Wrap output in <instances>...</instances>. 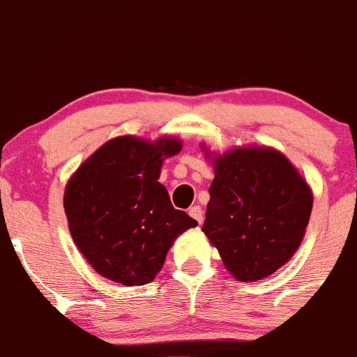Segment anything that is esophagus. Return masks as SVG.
<instances>
[{"label": "esophagus", "mask_w": 357, "mask_h": 357, "mask_svg": "<svg viewBox=\"0 0 357 357\" xmlns=\"http://www.w3.org/2000/svg\"><path fill=\"white\" fill-rule=\"evenodd\" d=\"M190 216L198 221V225L203 223V210L199 206H191L190 208Z\"/></svg>", "instance_id": "esophagus-1"}]
</instances>
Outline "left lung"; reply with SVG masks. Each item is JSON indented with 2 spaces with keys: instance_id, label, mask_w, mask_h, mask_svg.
<instances>
[{
  "instance_id": "obj_1",
  "label": "left lung",
  "mask_w": 357,
  "mask_h": 357,
  "mask_svg": "<svg viewBox=\"0 0 357 357\" xmlns=\"http://www.w3.org/2000/svg\"><path fill=\"white\" fill-rule=\"evenodd\" d=\"M203 231L241 282L272 275L297 252L312 211V191L272 147H236L213 158Z\"/></svg>"
}]
</instances>
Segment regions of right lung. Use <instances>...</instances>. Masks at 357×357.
<instances>
[{
    "label": "right lung",
    "instance_id": "add662e5",
    "mask_svg": "<svg viewBox=\"0 0 357 357\" xmlns=\"http://www.w3.org/2000/svg\"><path fill=\"white\" fill-rule=\"evenodd\" d=\"M181 147L176 137L110 139L67 183L70 235L102 277L127 287L149 284L178 235L198 225L176 210L158 181L162 161Z\"/></svg>",
    "mask_w": 357,
    "mask_h": 357
}]
</instances>
